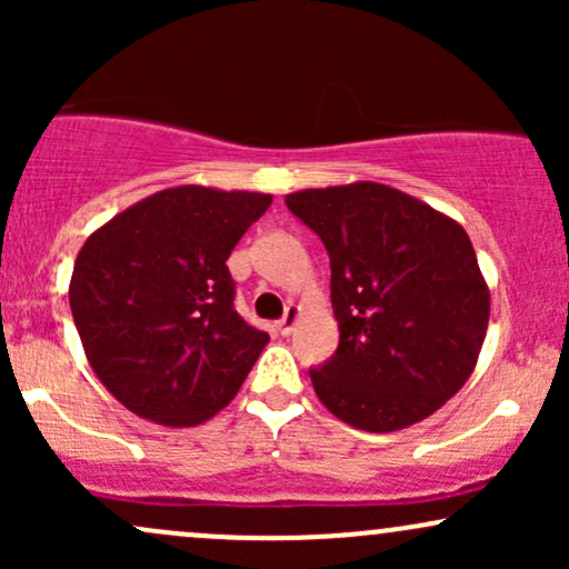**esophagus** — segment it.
<instances>
[{"label": "esophagus", "instance_id": "34e87169", "mask_svg": "<svg viewBox=\"0 0 569 569\" xmlns=\"http://www.w3.org/2000/svg\"><path fill=\"white\" fill-rule=\"evenodd\" d=\"M299 318H302V310H299L297 305H291L289 310H286V316L278 321V331H280V335L289 337L291 331H293V326L299 323Z\"/></svg>", "mask_w": 569, "mask_h": 569}]
</instances>
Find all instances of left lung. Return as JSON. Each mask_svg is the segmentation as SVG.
Here are the masks:
<instances>
[{
    "mask_svg": "<svg viewBox=\"0 0 569 569\" xmlns=\"http://www.w3.org/2000/svg\"><path fill=\"white\" fill-rule=\"evenodd\" d=\"M286 206L323 240L339 348L312 388L337 420L393 433L452 398L479 361L489 289L447 213L377 181L299 189Z\"/></svg>",
    "mask_w": 569,
    "mask_h": 569,
    "instance_id": "obj_1",
    "label": "left lung"
}]
</instances>
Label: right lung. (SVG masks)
<instances>
[{
    "instance_id": "obj_1",
    "label": "right lung",
    "mask_w": 569,
    "mask_h": 569,
    "mask_svg": "<svg viewBox=\"0 0 569 569\" xmlns=\"http://www.w3.org/2000/svg\"><path fill=\"white\" fill-rule=\"evenodd\" d=\"M272 194L184 184L84 240L69 305L103 388L149 422L189 428L232 401L270 342L234 310L227 259Z\"/></svg>"
}]
</instances>
